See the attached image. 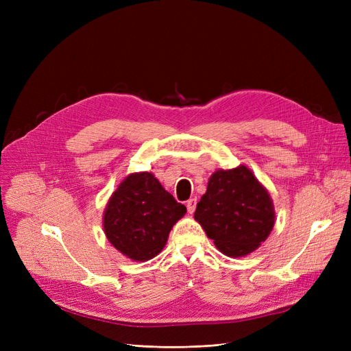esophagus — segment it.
<instances>
[{
  "mask_svg": "<svg viewBox=\"0 0 351 351\" xmlns=\"http://www.w3.org/2000/svg\"><path fill=\"white\" fill-rule=\"evenodd\" d=\"M196 204H197L196 199H189V200L186 202V206H187L189 214H193L195 209H196Z\"/></svg>",
  "mask_w": 351,
  "mask_h": 351,
  "instance_id": "esophagus-1",
  "label": "esophagus"
}]
</instances>
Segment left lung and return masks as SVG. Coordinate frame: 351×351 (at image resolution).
<instances>
[{
    "mask_svg": "<svg viewBox=\"0 0 351 351\" xmlns=\"http://www.w3.org/2000/svg\"><path fill=\"white\" fill-rule=\"evenodd\" d=\"M195 219L219 252L240 258L256 250L274 228L272 199L246 165L218 169L200 197Z\"/></svg>",
    "mask_w": 351,
    "mask_h": 351,
    "instance_id": "obj_1",
    "label": "left lung"
}]
</instances>
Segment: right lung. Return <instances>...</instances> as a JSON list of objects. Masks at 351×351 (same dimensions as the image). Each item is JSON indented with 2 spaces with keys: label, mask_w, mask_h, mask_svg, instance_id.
Here are the masks:
<instances>
[{
  "label": "right lung",
  "mask_w": 351,
  "mask_h": 351,
  "mask_svg": "<svg viewBox=\"0 0 351 351\" xmlns=\"http://www.w3.org/2000/svg\"><path fill=\"white\" fill-rule=\"evenodd\" d=\"M186 206L169 195L152 173L127 176L104 212V231L112 246L132 261L155 258Z\"/></svg>",
  "instance_id": "obj_1"
}]
</instances>
